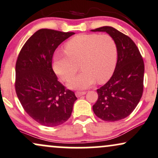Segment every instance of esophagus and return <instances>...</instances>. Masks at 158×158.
Returning <instances> with one entry per match:
<instances>
[{"instance_id": "esophagus-1", "label": "esophagus", "mask_w": 158, "mask_h": 158, "mask_svg": "<svg viewBox=\"0 0 158 158\" xmlns=\"http://www.w3.org/2000/svg\"><path fill=\"white\" fill-rule=\"evenodd\" d=\"M86 93V92H80V91H77V92H75V95L77 96V98H79V97H81V96L84 95Z\"/></svg>"}]
</instances>
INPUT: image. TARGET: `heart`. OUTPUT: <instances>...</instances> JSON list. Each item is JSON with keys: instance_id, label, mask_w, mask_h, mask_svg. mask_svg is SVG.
<instances>
[{"instance_id": "1", "label": "heart", "mask_w": 158, "mask_h": 158, "mask_svg": "<svg viewBox=\"0 0 158 158\" xmlns=\"http://www.w3.org/2000/svg\"><path fill=\"white\" fill-rule=\"evenodd\" d=\"M66 54L57 53L53 58L55 72L63 81H69L79 69L83 72L72 79L69 86L86 89L97 81L103 83L110 78L117 61L116 44L107 34H81L65 44Z\"/></svg>"}]
</instances>
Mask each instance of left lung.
<instances>
[{
	"label": "left lung",
	"instance_id": "8db88e82",
	"mask_svg": "<svg viewBox=\"0 0 158 158\" xmlns=\"http://www.w3.org/2000/svg\"><path fill=\"white\" fill-rule=\"evenodd\" d=\"M92 31H106L114 39L118 51L115 69L109 81L97 89L98 98L92 106L96 116L114 122L127 118L138 106L143 92L144 63L131 39L111 27Z\"/></svg>",
	"mask_w": 158,
	"mask_h": 158
}]
</instances>
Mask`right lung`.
<instances>
[{"label": "right lung", "mask_w": 158, "mask_h": 158, "mask_svg": "<svg viewBox=\"0 0 158 158\" xmlns=\"http://www.w3.org/2000/svg\"><path fill=\"white\" fill-rule=\"evenodd\" d=\"M74 32L41 29L27 40L15 65V91L25 112L45 127H57L72 114L75 93L57 81L52 69L55 49Z\"/></svg>", "instance_id": "add662e5"}]
</instances>
